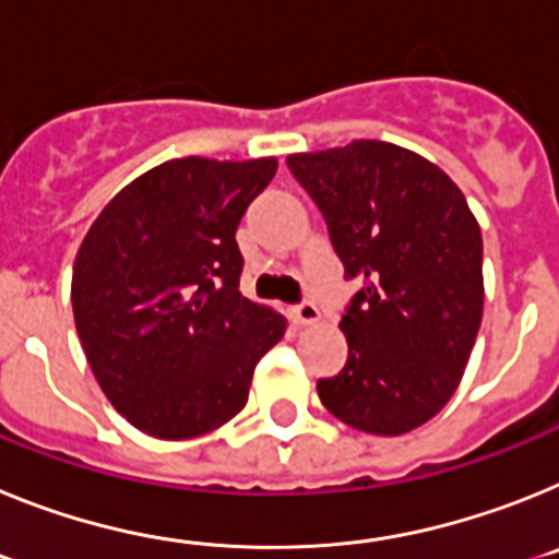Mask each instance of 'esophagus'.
Instances as JSON below:
<instances>
[{"mask_svg":"<svg viewBox=\"0 0 559 559\" xmlns=\"http://www.w3.org/2000/svg\"><path fill=\"white\" fill-rule=\"evenodd\" d=\"M289 312H293V320L295 323H300V326H312V323H318L320 320V309L314 307L312 300H300V304H295Z\"/></svg>","mask_w":559,"mask_h":559,"instance_id":"34e87169","label":"esophagus"}]
</instances>
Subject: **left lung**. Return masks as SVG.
Wrapping results in <instances>:
<instances>
[{"label":"left lung","mask_w":559,"mask_h":559,"mask_svg":"<svg viewBox=\"0 0 559 559\" xmlns=\"http://www.w3.org/2000/svg\"><path fill=\"white\" fill-rule=\"evenodd\" d=\"M286 165L360 284L340 320L348 360L318 380L320 402L362 433H407L448 405L473 352L481 227L453 179L402 145L354 140Z\"/></svg>","instance_id":"8db88e82"}]
</instances>
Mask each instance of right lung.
Listing matches in <instances>:
<instances>
[{"instance_id":"right-lung-1","label":"right lung","mask_w":559,"mask_h":559,"mask_svg":"<svg viewBox=\"0 0 559 559\" xmlns=\"http://www.w3.org/2000/svg\"><path fill=\"white\" fill-rule=\"evenodd\" d=\"M275 157L168 159L92 222L72 266V312L106 400L138 430L179 441L239 414L286 320L239 293L236 230Z\"/></svg>"}]
</instances>
